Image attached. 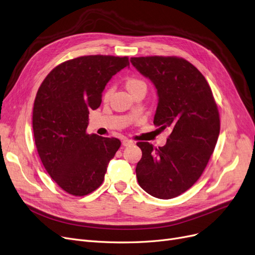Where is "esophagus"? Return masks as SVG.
<instances>
[{
    "label": "esophagus",
    "mask_w": 255,
    "mask_h": 255,
    "mask_svg": "<svg viewBox=\"0 0 255 255\" xmlns=\"http://www.w3.org/2000/svg\"><path fill=\"white\" fill-rule=\"evenodd\" d=\"M122 144L123 146H130V145H133V141H131L129 138H124L122 141Z\"/></svg>",
    "instance_id": "esophagus-1"
}]
</instances>
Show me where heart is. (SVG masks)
Returning <instances> with one entry per match:
<instances>
[{"mask_svg":"<svg viewBox=\"0 0 255 255\" xmlns=\"http://www.w3.org/2000/svg\"><path fill=\"white\" fill-rule=\"evenodd\" d=\"M125 86H126L128 91H129L131 94H132L134 91H136L137 89L146 87V84L144 83V81H143L142 79H139V78H136V77H129V78L126 80ZM112 91H113L112 88H109V89L106 90V92H105V94H104V98H105V100H109V97H110L111 94H112Z\"/></svg>","mask_w":255,"mask_h":255,"instance_id":"heart-1","label":"heart"}]
</instances>
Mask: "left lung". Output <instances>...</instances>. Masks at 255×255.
<instances>
[{"label": "left lung", "instance_id": "1", "mask_svg": "<svg viewBox=\"0 0 255 255\" xmlns=\"http://www.w3.org/2000/svg\"><path fill=\"white\" fill-rule=\"evenodd\" d=\"M130 61L158 91L154 126L172 129L159 148L136 143L142 150L137 182L155 198H175L196 183L214 151L220 130L217 105L204 76L183 58L146 56Z\"/></svg>", "mask_w": 255, "mask_h": 255}]
</instances>
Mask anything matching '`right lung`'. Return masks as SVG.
Instances as JSON below:
<instances>
[{
	"mask_svg": "<svg viewBox=\"0 0 255 255\" xmlns=\"http://www.w3.org/2000/svg\"><path fill=\"white\" fill-rule=\"evenodd\" d=\"M128 65L126 56H80L57 65L38 89L32 109L37 151L48 175L73 196L102 185L120 148L119 138L88 134L87 127L106 85Z\"/></svg>",
	"mask_w": 255,
	"mask_h": 255,
	"instance_id": "right-lung-1",
	"label": "right lung"
}]
</instances>
